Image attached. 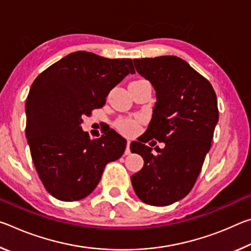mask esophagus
<instances>
[{"label": "esophagus", "mask_w": 251, "mask_h": 251, "mask_svg": "<svg viewBox=\"0 0 251 251\" xmlns=\"http://www.w3.org/2000/svg\"><path fill=\"white\" fill-rule=\"evenodd\" d=\"M130 141L127 142L126 144V150H125V155H129L130 154Z\"/></svg>", "instance_id": "34e87169"}]
</instances>
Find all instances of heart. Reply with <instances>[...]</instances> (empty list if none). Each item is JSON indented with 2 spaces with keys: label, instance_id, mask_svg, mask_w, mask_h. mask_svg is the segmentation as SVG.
<instances>
[{
  "label": "heart",
  "instance_id": "b5f03b06",
  "mask_svg": "<svg viewBox=\"0 0 251 251\" xmlns=\"http://www.w3.org/2000/svg\"><path fill=\"white\" fill-rule=\"evenodd\" d=\"M116 127L121 133L125 135H135L139 129V123L136 120H130V118H122V120L116 122Z\"/></svg>",
  "mask_w": 251,
  "mask_h": 251
}]
</instances>
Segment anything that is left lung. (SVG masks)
I'll return each instance as SVG.
<instances>
[{"instance_id": "left-lung-1", "label": "left lung", "mask_w": 251, "mask_h": 251, "mask_svg": "<svg viewBox=\"0 0 251 251\" xmlns=\"http://www.w3.org/2000/svg\"><path fill=\"white\" fill-rule=\"evenodd\" d=\"M134 64L152 84L157 101L142 143L130 144L131 152L144 159L131 185L147 205L168 206L187 196L197 180L218 122L217 97L209 80L177 56L136 58ZM152 138L165 143L163 150L152 153L145 145Z\"/></svg>"}]
</instances>
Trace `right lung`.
<instances>
[{"instance_id":"obj_1","label":"right lung","mask_w":251,"mask_h":251,"mask_svg":"<svg viewBox=\"0 0 251 251\" xmlns=\"http://www.w3.org/2000/svg\"><path fill=\"white\" fill-rule=\"evenodd\" d=\"M135 70L130 58H105L78 50L48 67L27 95L26 133L31 156L45 189L63 201L88 196L126 141L109 129L91 139L80 124L103 107L116 85Z\"/></svg>"}]
</instances>
